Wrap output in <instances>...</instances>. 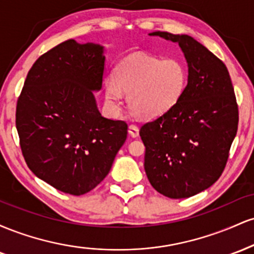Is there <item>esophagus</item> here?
I'll return each mask as SVG.
<instances>
[{
  "label": "esophagus",
  "mask_w": 254,
  "mask_h": 254,
  "mask_svg": "<svg viewBox=\"0 0 254 254\" xmlns=\"http://www.w3.org/2000/svg\"><path fill=\"white\" fill-rule=\"evenodd\" d=\"M129 135L131 136V137H133V138H136L137 136H138V133H139V129H138V127H137V125H135V124H131V125H129Z\"/></svg>",
  "instance_id": "1"
}]
</instances>
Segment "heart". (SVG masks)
Wrapping results in <instances>:
<instances>
[{
    "mask_svg": "<svg viewBox=\"0 0 254 254\" xmlns=\"http://www.w3.org/2000/svg\"><path fill=\"white\" fill-rule=\"evenodd\" d=\"M188 81V68L179 58L162 60L135 54L116 66L115 77L105 81V99L111 110L118 111L125 93L127 106L135 115L155 118L170 112L180 103Z\"/></svg>",
    "mask_w": 254,
    "mask_h": 254,
    "instance_id": "1",
    "label": "heart"
}]
</instances>
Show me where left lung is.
I'll return each mask as SVG.
<instances>
[{"label": "left lung", "instance_id": "8db88e82", "mask_svg": "<svg viewBox=\"0 0 254 254\" xmlns=\"http://www.w3.org/2000/svg\"><path fill=\"white\" fill-rule=\"evenodd\" d=\"M179 44L189 66L180 103L142 125L144 170L159 193L189 198L221 177L238 131L239 111L227 66L188 34L153 32Z\"/></svg>", "mask_w": 254, "mask_h": 254}]
</instances>
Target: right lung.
Segmentation results:
<instances>
[{
	"instance_id": "obj_1",
	"label": "right lung",
	"mask_w": 254,
	"mask_h": 254,
	"mask_svg": "<svg viewBox=\"0 0 254 254\" xmlns=\"http://www.w3.org/2000/svg\"><path fill=\"white\" fill-rule=\"evenodd\" d=\"M104 46L58 44L32 65L16 105V130L28 168L64 193L81 196L104 180L127 125L104 118Z\"/></svg>"
}]
</instances>
